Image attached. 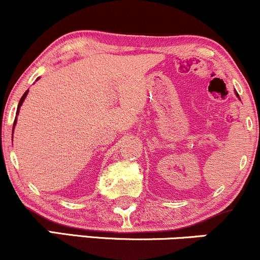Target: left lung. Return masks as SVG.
<instances>
[{
    "instance_id": "8db88e82",
    "label": "left lung",
    "mask_w": 260,
    "mask_h": 260,
    "mask_svg": "<svg viewBox=\"0 0 260 260\" xmlns=\"http://www.w3.org/2000/svg\"><path fill=\"white\" fill-rule=\"evenodd\" d=\"M235 91H236V89H235ZM235 93H236V95H237V98L240 99V95H238V93H237V92H235Z\"/></svg>"
}]
</instances>
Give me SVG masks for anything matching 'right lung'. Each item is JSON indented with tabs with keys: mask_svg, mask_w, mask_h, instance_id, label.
I'll return each instance as SVG.
<instances>
[{
	"mask_svg": "<svg viewBox=\"0 0 260 260\" xmlns=\"http://www.w3.org/2000/svg\"><path fill=\"white\" fill-rule=\"evenodd\" d=\"M37 80H39V77H38V78H37ZM28 92H29V89H28V91H25V93H24V94H23V95H22V98H20V101H19V103H18V108H17V113H16V114H17V115H18V113H19V109H20V107H22L23 102H24V99H25V97H27ZM16 124H17V118H16V119H14V122H13V130H14V125H16ZM13 130H12V133H13ZM12 135H13V134H12ZM12 139H13V136H12Z\"/></svg>",
	"mask_w": 260,
	"mask_h": 260,
	"instance_id": "right-lung-1",
	"label": "right lung"
}]
</instances>
